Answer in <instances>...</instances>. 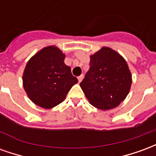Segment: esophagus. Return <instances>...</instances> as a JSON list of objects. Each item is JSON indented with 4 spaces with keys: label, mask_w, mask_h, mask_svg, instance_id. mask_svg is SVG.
Segmentation results:
<instances>
[{
    "label": "esophagus",
    "mask_w": 156,
    "mask_h": 156,
    "mask_svg": "<svg viewBox=\"0 0 156 156\" xmlns=\"http://www.w3.org/2000/svg\"><path fill=\"white\" fill-rule=\"evenodd\" d=\"M83 75H80V76H78V82L80 83V82L83 80Z\"/></svg>",
    "instance_id": "esophagus-1"
}]
</instances>
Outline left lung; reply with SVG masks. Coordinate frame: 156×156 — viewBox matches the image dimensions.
<instances>
[{"mask_svg":"<svg viewBox=\"0 0 156 156\" xmlns=\"http://www.w3.org/2000/svg\"><path fill=\"white\" fill-rule=\"evenodd\" d=\"M90 68L80 83L89 103L108 110L119 106L129 92L132 76L124 58L111 48L104 47L90 56Z\"/></svg>","mask_w":156,"mask_h":156,"instance_id":"obj_1","label":"left lung"}]
</instances>
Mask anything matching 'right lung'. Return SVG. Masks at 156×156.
Instances as JSON below:
<instances>
[{
  "label": "right lung",
  "mask_w": 156,
  "mask_h": 156,
  "mask_svg": "<svg viewBox=\"0 0 156 156\" xmlns=\"http://www.w3.org/2000/svg\"><path fill=\"white\" fill-rule=\"evenodd\" d=\"M64 59L65 55L59 48L49 46L27 62L22 77L23 87L35 105L53 108L64 100L68 91L78 83Z\"/></svg>",
  "instance_id": "add662e5"
}]
</instances>
